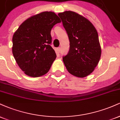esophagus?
I'll return each mask as SVG.
<instances>
[{"label":"esophagus","instance_id":"esophagus-1","mask_svg":"<svg viewBox=\"0 0 120 120\" xmlns=\"http://www.w3.org/2000/svg\"><path fill=\"white\" fill-rule=\"evenodd\" d=\"M56 52H57V53H60V47H58L56 49Z\"/></svg>","mask_w":120,"mask_h":120}]
</instances>
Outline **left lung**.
I'll return each instance as SVG.
<instances>
[{
	"label": "left lung",
	"mask_w": 120,
	"mask_h": 120,
	"mask_svg": "<svg viewBox=\"0 0 120 120\" xmlns=\"http://www.w3.org/2000/svg\"><path fill=\"white\" fill-rule=\"evenodd\" d=\"M58 15L70 42L68 53L63 57L65 66L72 75L85 77L94 71L101 56L97 31L90 21L76 12L69 11Z\"/></svg>",
	"instance_id": "obj_1"
}]
</instances>
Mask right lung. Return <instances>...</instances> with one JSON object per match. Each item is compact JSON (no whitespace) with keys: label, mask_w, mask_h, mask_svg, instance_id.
<instances>
[{"label":"right lung","mask_w":120,"mask_h":120,"mask_svg":"<svg viewBox=\"0 0 120 120\" xmlns=\"http://www.w3.org/2000/svg\"><path fill=\"white\" fill-rule=\"evenodd\" d=\"M61 22L53 12H43L23 22L12 38V53L21 69L27 75H45L55 60L56 54L50 46L51 31Z\"/></svg>","instance_id":"1"}]
</instances>
